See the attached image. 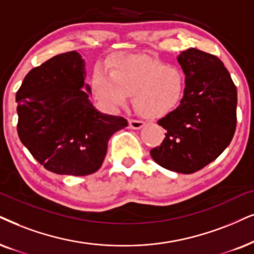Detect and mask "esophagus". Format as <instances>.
Masks as SVG:
<instances>
[{"label": "esophagus", "mask_w": 254, "mask_h": 254, "mask_svg": "<svg viewBox=\"0 0 254 254\" xmlns=\"http://www.w3.org/2000/svg\"><path fill=\"white\" fill-rule=\"evenodd\" d=\"M129 125H130L131 129L138 130V129H140V127H143L144 125H145V123H144V122H142V121L130 120V121H129Z\"/></svg>", "instance_id": "34e87169"}]
</instances>
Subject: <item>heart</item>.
<instances>
[{
	"label": "heart",
	"instance_id": "heart-1",
	"mask_svg": "<svg viewBox=\"0 0 254 254\" xmlns=\"http://www.w3.org/2000/svg\"><path fill=\"white\" fill-rule=\"evenodd\" d=\"M109 75L97 69L90 81L91 94L103 107L117 109L132 95L140 116L157 120L181 107L188 77L176 64L138 54H118L108 64Z\"/></svg>",
	"mask_w": 254,
	"mask_h": 254
}]
</instances>
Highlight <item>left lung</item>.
Here are the masks:
<instances>
[{
  "instance_id": "1",
  "label": "left lung",
  "mask_w": 254,
  "mask_h": 254,
  "mask_svg": "<svg viewBox=\"0 0 254 254\" xmlns=\"http://www.w3.org/2000/svg\"><path fill=\"white\" fill-rule=\"evenodd\" d=\"M177 60L188 77L185 98L158 121L165 138L150 153L163 168L190 175L213 162L232 140L237 88L217 56L190 48Z\"/></svg>"
}]
</instances>
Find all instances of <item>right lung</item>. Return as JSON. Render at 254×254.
<instances>
[{"instance_id": "obj_1", "label": "right lung", "mask_w": 254, "mask_h": 254, "mask_svg": "<svg viewBox=\"0 0 254 254\" xmlns=\"http://www.w3.org/2000/svg\"><path fill=\"white\" fill-rule=\"evenodd\" d=\"M84 79V60L69 51L31 69L16 92L18 137L41 165L57 175L97 171L110 137L127 127L125 118L96 110Z\"/></svg>"}]
</instances>
